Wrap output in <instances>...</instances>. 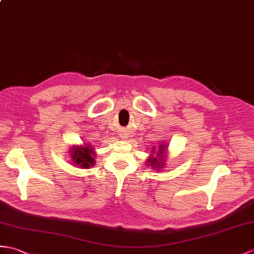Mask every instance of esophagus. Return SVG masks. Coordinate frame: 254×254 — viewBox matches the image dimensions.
<instances>
[{
	"label": "esophagus",
	"instance_id": "1",
	"mask_svg": "<svg viewBox=\"0 0 254 254\" xmlns=\"http://www.w3.org/2000/svg\"><path fill=\"white\" fill-rule=\"evenodd\" d=\"M120 135H121V138L122 139H127V137H128V135L127 133H121Z\"/></svg>",
	"mask_w": 254,
	"mask_h": 254
}]
</instances>
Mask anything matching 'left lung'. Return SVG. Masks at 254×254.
I'll return each mask as SVG.
<instances>
[{
  "mask_svg": "<svg viewBox=\"0 0 254 254\" xmlns=\"http://www.w3.org/2000/svg\"><path fill=\"white\" fill-rule=\"evenodd\" d=\"M167 149H168V145L166 144H161L157 150L154 147L151 151V155L149 156L148 159H147V163L148 164H146V166L151 167V169H156L157 171L164 169V166H166V162H167V158H166ZM154 154L156 155V157L153 156Z\"/></svg>",
  "mask_w": 254,
  "mask_h": 254,
  "instance_id": "1",
  "label": "left lung"
}]
</instances>
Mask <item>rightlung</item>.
Here are the masks:
<instances>
[{
    "label": "right lung",
    "mask_w": 254,
    "mask_h": 254,
    "mask_svg": "<svg viewBox=\"0 0 254 254\" xmlns=\"http://www.w3.org/2000/svg\"><path fill=\"white\" fill-rule=\"evenodd\" d=\"M69 154L72 163L82 169H90L95 166V158L94 157L96 156V152L90 144L84 143L80 146L74 145L70 148Z\"/></svg>",
    "instance_id": "obj_1"
}]
</instances>
